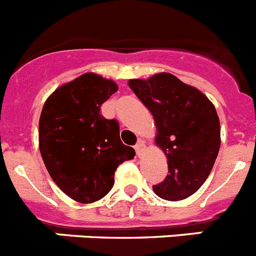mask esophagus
Instances as JSON below:
<instances>
[{"mask_svg":"<svg viewBox=\"0 0 256 256\" xmlns=\"http://www.w3.org/2000/svg\"><path fill=\"white\" fill-rule=\"evenodd\" d=\"M142 148H144V141H141V140H140V141L134 144V150H136V154H137V156L141 155Z\"/></svg>","mask_w":256,"mask_h":256,"instance_id":"esophagus-1","label":"esophagus"}]
</instances>
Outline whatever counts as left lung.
I'll return each mask as SVG.
<instances>
[{
  "label": "left lung",
  "mask_w": 256,
  "mask_h": 256,
  "mask_svg": "<svg viewBox=\"0 0 256 256\" xmlns=\"http://www.w3.org/2000/svg\"><path fill=\"white\" fill-rule=\"evenodd\" d=\"M130 87L152 114L156 144L168 158L169 174L152 186L154 192L169 201L194 195L209 177L220 148L216 108L204 94L169 73L132 79Z\"/></svg>",
  "instance_id": "8db88e82"
}]
</instances>
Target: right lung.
Masks as SVG:
<instances>
[{"instance_id": "right-lung-1", "label": "right lung", "mask_w": 256, "mask_h": 256, "mask_svg": "<svg viewBox=\"0 0 256 256\" xmlns=\"http://www.w3.org/2000/svg\"><path fill=\"white\" fill-rule=\"evenodd\" d=\"M118 91L112 80L87 73L61 86L40 118V150L54 182L73 200L90 204L114 186L116 168L134 158L120 141L119 123L101 106Z\"/></svg>"}]
</instances>
